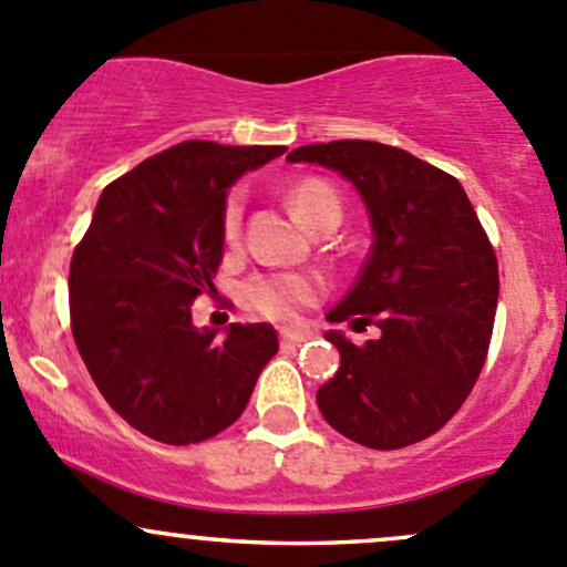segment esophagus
<instances>
[{
    "mask_svg": "<svg viewBox=\"0 0 567 567\" xmlns=\"http://www.w3.org/2000/svg\"><path fill=\"white\" fill-rule=\"evenodd\" d=\"M311 339V330H281V344H302Z\"/></svg>",
    "mask_w": 567,
    "mask_h": 567,
    "instance_id": "1",
    "label": "esophagus"
}]
</instances>
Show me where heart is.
<instances>
[{
  "label": "heart",
  "instance_id": "b5f03b06",
  "mask_svg": "<svg viewBox=\"0 0 567 567\" xmlns=\"http://www.w3.org/2000/svg\"><path fill=\"white\" fill-rule=\"evenodd\" d=\"M289 206L295 212L297 220L302 226L317 231L324 223L341 220V198L328 182L322 178H302L289 189ZM243 217H245V193L243 189H231L223 200L220 228L223 239L228 245L239 243L243 234ZM319 297V281L313 276H302V272H267V276H254L243 286V300L248 302L254 311L265 313L270 319L295 317L300 306H308Z\"/></svg>",
  "mask_w": 567,
  "mask_h": 567
}]
</instances>
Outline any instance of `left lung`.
I'll use <instances>...</instances> for the list:
<instances>
[{
    "label": "left lung",
    "instance_id": "left-lung-1",
    "mask_svg": "<svg viewBox=\"0 0 567 567\" xmlns=\"http://www.w3.org/2000/svg\"><path fill=\"white\" fill-rule=\"evenodd\" d=\"M355 184L372 220V250L330 322L374 324L380 339L328 341L341 367L317 391L324 422L369 450H402L439 433L472 394L498 300L493 245L455 176L374 140L300 145Z\"/></svg>",
    "mask_w": 567,
    "mask_h": 567
}]
</instances>
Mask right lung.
Segmentation results:
<instances>
[{"mask_svg": "<svg viewBox=\"0 0 567 567\" xmlns=\"http://www.w3.org/2000/svg\"><path fill=\"white\" fill-rule=\"evenodd\" d=\"M284 145L187 140L106 184L69 276L76 350L112 411L162 444H200L243 416L278 352L267 322L193 324L215 297L223 200Z\"/></svg>", "mask_w": 567, "mask_h": 567, "instance_id": "obj_1", "label": "right lung"}]
</instances>
